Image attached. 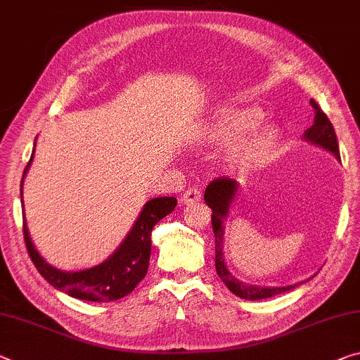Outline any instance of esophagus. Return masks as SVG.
I'll return each mask as SVG.
<instances>
[{"mask_svg": "<svg viewBox=\"0 0 360 360\" xmlns=\"http://www.w3.org/2000/svg\"><path fill=\"white\" fill-rule=\"evenodd\" d=\"M202 198V193H200V189H197V187H189L184 193H182L181 197V202L184 205H192L198 202Z\"/></svg>", "mask_w": 360, "mask_h": 360, "instance_id": "esophagus-1", "label": "esophagus"}]
</instances>
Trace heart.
I'll return each instance as SVG.
<instances>
[{
  "label": "heart",
  "instance_id": "obj_1",
  "mask_svg": "<svg viewBox=\"0 0 360 360\" xmlns=\"http://www.w3.org/2000/svg\"><path fill=\"white\" fill-rule=\"evenodd\" d=\"M262 120V113L252 107H229L222 108L207 131L211 144H227L238 136L252 130V134L242 136L232 149L233 162L240 167L264 162L272 155L278 144V131L274 127L256 129Z\"/></svg>",
  "mask_w": 360,
  "mask_h": 360
}]
</instances>
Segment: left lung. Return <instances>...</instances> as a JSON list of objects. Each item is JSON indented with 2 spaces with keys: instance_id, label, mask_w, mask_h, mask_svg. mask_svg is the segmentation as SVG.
<instances>
[{
  "instance_id": "1",
  "label": "left lung",
  "mask_w": 360,
  "mask_h": 360,
  "mask_svg": "<svg viewBox=\"0 0 360 360\" xmlns=\"http://www.w3.org/2000/svg\"><path fill=\"white\" fill-rule=\"evenodd\" d=\"M311 105L316 110V118H314V124L304 131V138L307 141L314 142V144H319L323 149H327L333 153L336 158H340V147H338V139H336V133L332 122H330L327 113L322 110V107L317 104L316 101L311 99ZM237 192V182L226 178V176H219V178L213 179L208 184L207 191H205V202H207L208 207L211 208V224H213V232H214V266L216 272L222 282L226 283V287L231 290L233 295L240 296L243 300H264L271 298V296H276L278 293L288 292V290H293L298 285L304 283H295L288 285V287H277V288H261V287H253V285H247L238 281L227 269L224 258H222V237H224V222L227 216V210H229L232 198Z\"/></svg>"
}]
</instances>
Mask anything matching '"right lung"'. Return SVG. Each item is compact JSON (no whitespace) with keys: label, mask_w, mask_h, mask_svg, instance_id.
Instances as JSON below:
<instances>
[{"label":"right lung","mask_w":360,"mask_h":360,"mask_svg":"<svg viewBox=\"0 0 360 360\" xmlns=\"http://www.w3.org/2000/svg\"><path fill=\"white\" fill-rule=\"evenodd\" d=\"M32 158L28 160L24 176L28 167H30ZM22 182H24V179H22ZM176 203H178V200L174 197L152 198L146 203L133 229L129 231L128 237L120 245L117 252L102 264L78 272H62L49 266L39 256L37 248L33 247L24 221L22 227H24V240L28 256H30L38 272L44 277V281H48L54 288L73 296V298L94 301V303H107V301L120 300L133 292L136 285L146 277L150 261V238L153 226L169 214L174 210Z\"/></svg>","instance_id":"obj_1"}]
</instances>
